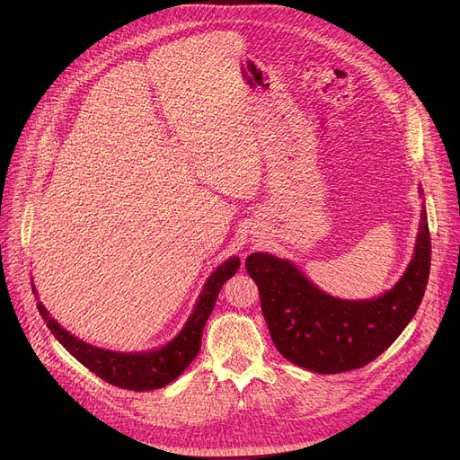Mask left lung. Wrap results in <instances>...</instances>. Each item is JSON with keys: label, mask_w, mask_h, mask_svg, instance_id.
Segmentation results:
<instances>
[{"label": "left lung", "mask_w": 460, "mask_h": 460, "mask_svg": "<svg viewBox=\"0 0 460 460\" xmlns=\"http://www.w3.org/2000/svg\"><path fill=\"white\" fill-rule=\"evenodd\" d=\"M246 270L259 287L264 321L283 358L319 375L359 369L397 340L423 300L430 270L425 207L412 261L397 285L382 296L333 298L291 261L270 253H252Z\"/></svg>", "instance_id": "obj_1"}]
</instances>
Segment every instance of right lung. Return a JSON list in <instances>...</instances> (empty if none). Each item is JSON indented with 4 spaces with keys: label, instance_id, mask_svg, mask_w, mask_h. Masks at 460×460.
Segmentation results:
<instances>
[{
    "label": "right lung",
    "instance_id": "obj_1",
    "mask_svg": "<svg viewBox=\"0 0 460 460\" xmlns=\"http://www.w3.org/2000/svg\"><path fill=\"white\" fill-rule=\"evenodd\" d=\"M240 259L231 257L217 267L207 279L203 291L193 307L186 324L167 345L147 352H113L84 343L78 337L59 326L46 307L39 302V313L56 340L75 356L91 373L108 384L132 392H151L173 382L198 356L201 349V335L207 319L212 313L222 285L236 274ZM35 293V287H33Z\"/></svg>",
    "mask_w": 460,
    "mask_h": 460
}]
</instances>
